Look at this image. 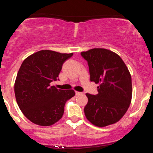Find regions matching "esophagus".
<instances>
[{
  "label": "esophagus",
  "mask_w": 153,
  "mask_h": 153,
  "mask_svg": "<svg viewBox=\"0 0 153 153\" xmlns=\"http://www.w3.org/2000/svg\"><path fill=\"white\" fill-rule=\"evenodd\" d=\"M82 92H79V91H76V96H79V95H81L82 94Z\"/></svg>",
  "instance_id": "obj_1"
}]
</instances>
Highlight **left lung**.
Returning <instances> with one entry per match:
<instances>
[{"label": "left lung", "instance_id": "obj_1", "mask_svg": "<svg viewBox=\"0 0 153 153\" xmlns=\"http://www.w3.org/2000/svg\"><path fill=\"white\" fill-rule=\"evenodd\" d=\"M81 56L88 62L90 80L100 84L97 94H86V118L99 127L117 123L131 100V78L127 67L117 53L104 48L91 49Z\"/></svg>", "mask_w": 153, "mask_h": 153}]
</instances>
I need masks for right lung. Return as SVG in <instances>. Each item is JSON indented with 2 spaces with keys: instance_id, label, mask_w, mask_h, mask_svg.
<instances>
[{
  "instance_id": "1",
  "label": "right lung",
  "mask_w": 153,
  "mask_h": 153,
  "mask_svg": "<svg viewBox=\"0 0 153 153\" xmlns=\"http://www.w3.org/2000/svg\"><path fill=\"white\" fill-rule=\"evenodd\" d=\"M73 53L43 50L24 60L15 82L16 101L25 116L35 124L48 126L60 120L65 102L74 90L57 89L51 83L59 79L62 65Z\"/></svg>"
}]
</instances>
